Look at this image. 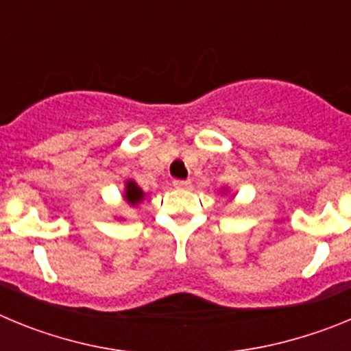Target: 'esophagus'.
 Here are the masks:
<instances>
[{
    "mask_svg": "<svg viewBox=\"0 0 351 351\" xmlns=\"http://www.w3.org/2000/svg\"><path fill=\"white\" fill-rule=\"evenodd\" d=\"M173 186L178 188V190H190L191 188V182L190 181H173Z\"/></svg>",
    "mask_w": 351,
    "mask_h": 351,
    "instance_id": "esophagus-1",
    "label": "esophagus"
}]
</instances>
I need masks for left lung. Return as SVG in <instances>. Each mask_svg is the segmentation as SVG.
<instances>
[{
  "mask_svg": "<svg viewBox=\"0 0 351 351\" xmlns=\"http://www.w3.org/2000/svg\"><path fill=\"white\" fill-rule=\"evenodd\" d=\"M221 191H223V193H228V188H223Z\"/></svg>",
  "mask_w": 351,
  "mask_h": 351,
  "instance_id": "1",
  "label": "left lung"
}]
</instances>
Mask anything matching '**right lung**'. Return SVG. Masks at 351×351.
I'll list each match as a JSON object with an SVG mask.
<instances>
[{"label":"right lung","mask_w":351,"mask_h":351,"mask_svg":"<svg viewBox=\"0 0 351 351\" xmlns=\"http://www.w3.org/2000/svg\"><path fill=\"white\" fill-rule=\"evenodd\" d=\"M123 198H125V202L128 204L130 207H137L145 200V191L142 190L141 186L133 181V179H126L125 190H123ZM119 219H123V218H119Z\"/></svg>","instance_id":"1"}]
</instances>
